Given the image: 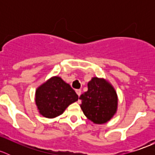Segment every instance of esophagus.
I'll return each instance as SVG.
<instances>
[{
    "mask_svg": "<svg viewBox=\"0 0 155 155\" xmlns=\"http://www.w3.org/2000/svg\"><path fill=\"white\" fill-rule=\"evenodd\" d=\"M76 93H77V94H78V96H80L81 95V89H77L76 91Z\"/></svg>",
    "mask_w": 155,
    "mask_h": 155,
    "instance_id": "obj_1",
    "label": "esophagus"
}]
</instances>
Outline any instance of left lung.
Instances as JSON below:
<instances>
[{"mask_svg": "<svg viewBox=\"0 0 155 155\" xmlns=\"http://www.w3.org/2000/svg\"><path fill=\"white\" fill-rule=\"evenodd\" d=\"M79 99L84 114L94 124H105L116 113L117 94L113 86L102 78H93L87 84V91Z\"/></svg>", "mask_w": 155, "mask_h": 155, "instance_id": "left-lung-1", "label": "left lung"}]
</instances>
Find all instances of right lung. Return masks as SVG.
<instances>
[{
  "instance_id": "add662e5",
  "label": "right lung",
  "mask_w": 155,
  "mask_h": 155,
  "mask_svg": "<svg viewBox=\"0 0 155 155\" xmlns=\"http://www.w3.org/2000/svg\"><path fill=\"white\" fill-rule=\"evenodd\" d=\"M78 95L60 77H53L35 91V104L39 113L46 118L62 114L68 105L76 102Z\"/></svg>"
}]
</instances>
